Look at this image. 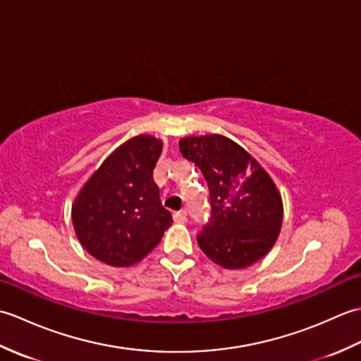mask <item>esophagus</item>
<instances>
[{"mask_svg":"<svg viewBox=\"0 0 361 361\" xmlns=\"http://www.w3.org/2000/svg\"><path fill=\"white\" fill-rule=\"evenodd\" d=\"M173 220L175 221H186L188 220V212L186 211L173 212Z\"/></svg>","mask_w":361,"mask_h":361,"instance_id":"obj_1","label":"esophagus"}]
</instances>
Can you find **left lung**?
I'll list each match as a JSON object with an SVG mask.
<instances>
[{"mask_svg": "<svg viewBox=\"0 0 361 361\" xmlns=\"http://www.w3.org/2000/svg\"><path fill=\"white\" fill-rule=\"evenodd\" d=\"M180 152L200 167L209 188L211 216L197 235L202 251L231 270L262 259L282 225V198L270 175L220 135L183 137Z\"/></svg>", "mask_w": 361, "mask_h": 361, "instance_id": "left-lung-1", "label": "left lung"}]
</instances>
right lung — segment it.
Wrapping results in <instances>:
<instances>
[{"label": "right lung", "mask_w": 361, "mask_h": 361, "mask_svg": "<svg viewBox=\"0 0 361 361\" xmlns=\"http://www.w3.org/2000/svg\"><path fill=\"white\" fill-rule=\"evenodd\" d=\"M161 150L163 142L157 137H132L104 161L75 198V235L101 262L111 267L140 262L172 225L153 181Z\"/></svg>", "instance_id": "1"}]
</instances>
